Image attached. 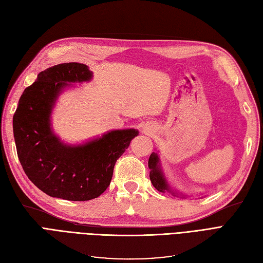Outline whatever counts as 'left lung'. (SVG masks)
Wrapping results in <instances>:
<instances>
[{
	"instance_id": "left-lung-1",
	"label": "left lung",
	"mask_w": 263,
	"mask_h": 263,
	"mask_svg": "<svg viewBox=\"0 0 263 263\" xmlns=\"http://www.w3.org/2000/svg\"><path fill=\"white\" fill-rule=\"evenodd\" d=\"M148 166L150 169V173H149L150 181H151V183H153V185L159 191V192L168 193V194L172 195L173 197H178V198H186L187 197V195L185 193L179 192L178 190L173 189L170 185V183H169L168 179L165 178V174L162 170L161 160H160V157H159V151H157V153H153L150 155ZM198 195H200V198L205 196L203 194H198Z\"/></svg>"
}]
</instances>
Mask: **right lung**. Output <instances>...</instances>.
Returning <instances> with one entry per match:
<instances>
[{
    "label": "right lung",
    "instance_id": "right-lung-1",
    "mask_svg": "<svg viewBox=\"0 0 263 263\" xmlns=\"http://www.w3.org/2000/svg\"><path fill=\"white\" fill-rule=\"evenodd\" d=\"M93 72L83 63L69 62L46 69L24 90L13 116L17 156L28 179L51 197L90 201L109 185L117 159L139 134L114 129L72 145L54 134L51 114L60 94L76 83L90 82Z\"/></svg>",
    "mask_w": 263,
    "mask_h": 263
}]
</instances>
